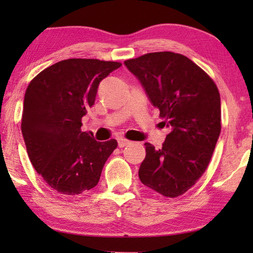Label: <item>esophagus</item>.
Masks as SVG:
<instances>
[{"instance_id": "esophagus-1", "label": "esophagus", "mask_w": 253, "mask_h": 253, "mask_svg": "<svg viewBox=\"0 0 253 253\" xmlns=\"http://www.w3.org/2000/svg\"><path fill=\"white\" fill-rule=\"evenodd\" d=\"M128 144H130L129 140H127V139H125V138H119V139H118V146L121 147V148L127 146Z\"/></svg>"}]
</instances>
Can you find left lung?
I'll return each mask as SVG.
<instances>
[{"label": "left lung", "mask_w": 253, "mask_h": 253, "mask_svg": "<svg viewBox=\"0 0 253 253\" xmlns=\"http://www.w3.org/2000/svg\"><path fill=\"white\" fill-rule=\"evenodd\" d=\"M153 106L170 128L161 149L145 143L138 176L144 185L176 198L207 169L221 131V99L214 81L179 53L153 52L126 60Z\"/></svg>", "instance_id": "left-lung-1"}]
</instances>
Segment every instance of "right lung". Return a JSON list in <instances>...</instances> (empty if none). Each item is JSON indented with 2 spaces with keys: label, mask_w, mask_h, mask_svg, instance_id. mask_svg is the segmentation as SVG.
<instances>
[{
  "label": "right lung",
  "mask_w": 253,
  "mask_h": 253,
  "mask_svg": "<svg viewBox=\"0 0 253 253\" xmlns=\"http://www.w3.org/2000/svg\"><path fill=\"white\" fill-rule=\"evenodd\" d=\"M122 63L68 59L41 71L29 84L21 129L33 168L63 195H78L99 182L117 140L97 142L81 130V119L95 104L98 85Z\"/></svg>",
  "instance_id": "1"
}]
</instances>
